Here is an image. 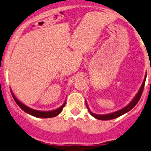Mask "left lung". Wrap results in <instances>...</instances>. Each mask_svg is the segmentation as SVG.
<instances>
[{"instance_id":"8db88e82","label":"left lung","mask_w":151,"mask_h":151,"mask_svg":"<svg viewBox=\"0 0 151 151\" xmlns=\"http://www.w3.org/2000/svg\"><path fill=\"white\" fill-rule=\"evenodd\" d=\"M145 83V79L144 82H143V83H142V85L141 88H140L139 91V92L137 93V94L136 95V96L134 97V99L131 101V103L128 104L126 107L123 108L122 109L119 110V111H116V112L111 113V114H105V115H98V114H93V113H92L91 111L88 109V106H87L88 110L89 113H90L91 115L92 116H93V117L96 118V119H100V120H109V119H115V118L119 117V116H122V115H123L124 114H125V113H127V112H128L129 111H131V110L132 109V108H134L136 105H137V102H138L139 100L140 99V97H141V96H142V93L143 89H144Z\"/></svg>"}]
</instances>
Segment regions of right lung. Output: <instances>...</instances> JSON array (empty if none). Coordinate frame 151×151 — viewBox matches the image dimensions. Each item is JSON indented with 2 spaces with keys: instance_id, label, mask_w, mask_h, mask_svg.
<instances>
[{
  "instance_id": "right-lung-1",
  "label": "right lung",
  "mask_w": 151,
  "mask_h": 151,
  "mask_svg": "<svg viewBox=\"0 0 151 151\" xmlns=\"http://www.w3.org/2000/svg\"><path fill=\"white\" fill-rule=\"evenodd\" d=\"M12 95L13 99H14V101L16 102V103L18 105V106L21 108L23 111H24L25 112L29 114L32 115V116H35V117H40V118H51V117H55V116H58L59 114H60L61 111H63V108H64L65 105V102L62 105L61 107H60L59 108L56 110H54V111H37V110L32 109V108H29V107L26 106L25 105H23L22 102H20L17 98L15 97L14 94L12 93Z\"/></svg>"
}]
</instances>
